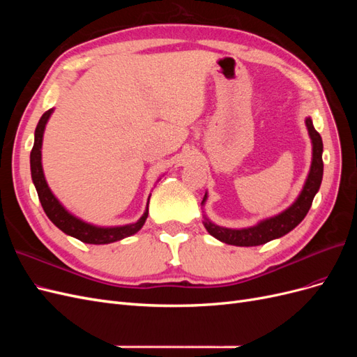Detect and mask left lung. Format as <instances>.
<instances>
[{
    "instance_id": "8db88e82",
    "label": "left lung",
    "mask_w": 357,
    "mask_h": 357,
    "mask_svg": "<svg viewBox=\"0 0 357 357\" xmlns=\"http://www.w3.org/2000/svg\"><path fill=\"white\" fill-rule=\"evenodd\" d=\"M305 125H307L308 135L311 138V144H312V158H311V167H310L307 180L304 183V188H302L295 202L280 214L273 215V218L264 219L255 226H248V228H241V229L223 228V226L213 223L207 218V215L204 214L202 223L210 235H213L214 238H218L219 241L231 244V245L253 247V245H261L268 241L280 238V236H283V235L289 234L291 229H295L296 226L302 220H304V218L311 207L312 199H314L316 193L320 189L321 178H323V159H321L323 142H321V137L314 129L311 117L305 119ZM207 198H208V195H207V192H205L201 205L205 204Z\"/></svg>"
}]
</instances>
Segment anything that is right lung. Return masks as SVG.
Returning <instances> with one entry per match:
<instances>
[{"label":"right lung","instance_id":"add662e5","mask_svg":"<svg viewBox=\"0 0 357 357\" xmlns=\"http://www.w3.org/2000/svg\"><path fill=\"white\" fill-rule=\"evenodd\" d=\"M52 113H53V109L47 110L40 117L38 125L36 128V134H34V147H32L31 156H29L32 183H34V186L37 189L41 207L47 214L50 222L55 225L56 228H59L63 234L74 236V238H77L86 244H110L137 234L143 228V225L149 215V201L146 205L144 214L135 223H129L123 226H96L75 218V215L71 214L59 202V199L53 195L46 181L45 172H43V165H41L43 134H45V129Z\"/></svg>","mask_w":357,"mask_h":357}]
</instances>
